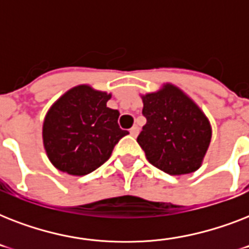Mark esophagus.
<instances>
[{
  "instance_id": "34e87169",
  "label": "esophagus",
  "mask_w": 249,
  "mask_h": 249,
  "mask_svg": "<svg viewBox=\"0 0 249 249\" xmlns=\"http://www.w3.org/2000/svg\"><path fill=\"white\" fill-rule=\"evenodd\" d=\"M138 133H140V128L137 126V125H134L132 129H130V136L132 137H137L138 136Z\"/></svg>"
}]
</instances>
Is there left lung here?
I'll list each match as a JSON object with an SVG mask.
<instances>
[{"mask_svg":"<svg viewBox=\"0 0 249 249\" xmlns=\"http://www.w3.org/2000/svg\"><path fill=\"white\" fill-rule=\"evenodd\" d=\"M141 98L147 123L137 142L146 159L170 176L199 169L212 140V126L200 107L170 83Z\"/></svg>","mask_w":249,"mask_h":249,"instance_id":"8db88e82","label":"left lung"}]
</instances>
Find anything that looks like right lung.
Wrapping results in <instances>:
<instances>
[{"label": "right lung", "mask_w": 249, "mask_h": 249, "mask_svg": "<svg viewBox=\"0 0 249 249\" xmlns=\"http://www.w3.org/2000/svg\"><path fill=\"white\" fill-rule=\"evenodd\" d=\"M111 94L77 85L56 99L42 124V142L56 169L85 176L106 163L115 144L129 134L121 130L120 112L107 107Z\"/></svg>", "instance_id": "add662e5"}]
</instances>
